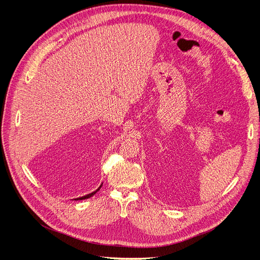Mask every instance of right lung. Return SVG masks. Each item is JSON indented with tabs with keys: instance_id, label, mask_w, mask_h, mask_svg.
I'll list each match as a JSON object with an SVG mask.
<instances>
[{
	"instance_id": "obj_1",
	"label": "right lung",
	"mask_w": 260,
	"mask_h": 260,
	"mask_svg": "<svg viewBox=\"0 0 260 260\" xmlns=\"http://www.w3.org/2000/svg\"><path fill=\"white\" fill-rule=\"evenodd\" d=\"M102 184L103 183H101V185L97 188V189H95V190H93V192L92 193H89V194H87V195H85V196H82V197H79V198H76V199H73V200H83V199H87V198H90L91 196H93L95 193H97L98 192V190L101 188V186H102Z\"/></svg>"
}]
</instances>
